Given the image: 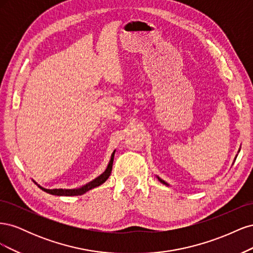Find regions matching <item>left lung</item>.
<instances>
[{"label": "left lung", "mask_w": 253, "mask_h": 253, "mask_svg": "<svg viewBox=\"0 0 253 253\" xmlns=\"http://www.w3.org/2000/svg\"><path fill=\"white\" fill-rule=\"evenodd\" d=\"M158 179H159V180H160V181H162V182H163V183H165V185H167V186H168V183H167V182H166V181H164V180H163V179H160V178H159V177H158Z\"/></svg>", "instance_id": "8db88e82"}]
</instances>
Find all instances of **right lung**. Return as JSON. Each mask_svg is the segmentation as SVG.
Here are the masks:
<instances>
[{
  "mask_svg": "<svg viewBox=\"0 0 253 253\" xmlns=\"http://www.w3.org/2000/svg\"><path fill=\"white\" fill-rule=\"evenodd\" d=\"M114 154H115V151L112 154V157H111V160L109 163V166L108 168H106V170L100 175L98 176L97 178H95L94 180H91L90 182L86 183L85 186H83L82 188L80 189H74V190H70V189H52V190H49V189H45V188H42L40 186H38L40 189H42L44 192L46 193H49L51 195H58V196H76V195H82L85 192H87V191H89L90 189H94L98 186L102 185V183L104 181H106V179H108L110 177L111 175V172H112V168H113V160H114Z\"/></svg>",
  "mask_w": 253,
  "mask_h": 253,
  "instance_id": "obj_1",
  "label": "right lung"
}]
</instances>
